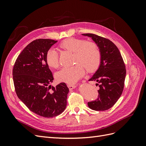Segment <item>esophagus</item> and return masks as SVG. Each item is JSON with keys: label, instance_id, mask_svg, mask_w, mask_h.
<instances>
[{"label": "esophagus", "instance_id": "1", "mask_svg": "<svg viewBox=\"0 0 146 146\" xmlns=\"http://www.w3.org/2000/svg\"><path fill=\"white\" fill-rule=\"evenodd\" d=\"M67 86L70 90H72L73 89H74V88L76 87V86L75 85H73V84H68V85H67Z\"/></svg>", "mask_w": 146, "mask_h": 146}]
</instances>
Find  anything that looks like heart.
I'll return each instance as SVG.
<instances>
[{
	"mask_svg": "<svg viewBox=\"0 0 146 146\" xmlns=\"http://www.w3.org/2000/svg\"><path fill=\"white\" fill-rule=\"evenodd\" d=\"M63 49L74 53L75 66L64 67L55 74L56 81L72 84L82 78L85 73V67L88 72H92L98 69L100 63L101 54L95 43L87 42L85 39L70 38L60 44ZM47 64L51 68L59 66V55L54 48H50L46 53Z\"/></svg>",
	"mask_w": 146,
	"mask_h": 146,
	"instance_id": "1",
	"label": "heart"
}]
</instances>
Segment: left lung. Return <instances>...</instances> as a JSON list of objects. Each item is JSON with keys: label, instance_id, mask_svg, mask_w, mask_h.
Instances as JSON below:
<instances>
[{"label": "left lung", "instance_id": "left-lung-1", "mask_svg": "<svg viewBox=\"0 0 146 146\" xmlns=\"http://www.w3.org/2000/svg\"><path fill=\"white\" fill-rule=\"evenodd\" d=\"M91 38L98 46L101 60L98 69L89 81L99 84L98 98L88 105L95 111H105L111 108L120 98L124 86L125 66L118 48L108 39L92 33L82 34Z\"/></svg>", "mask_w": 146, "mask_h": 146}]
</instances>
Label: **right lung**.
Segmentation results:
<instances>
[{
  "mask_svg": "<svg viewBox=\"0 0 146 146\" xmlns=\"http://www.w3.org/2000/svg\"><path fill=\"white\" fill-rule=\"evenodd\" d=\"M56 42L49 39L31 42L17 57L13 69L18 98L30 111L44 117L59 115L67 105L69 88L65 83L51 86L54 77L46 61L47 50Z\"/></svg>",
  "mask_w": 146,
  "mask_h": 146,
  "instance_id": "add662e5",
  "label": "right lung"
}]
</instances>
